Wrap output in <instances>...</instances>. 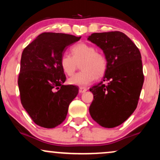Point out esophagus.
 Masks as SVG:
<instances>
[{"label":"esophagus","mask_w":160,"mask_h":160,"mask_svg":"<svg viewBox=\"0 0 160 160\" xmlns=\"http://www.w3.org/2000/svg\"><path fill=\"white\" fill-rule=\"evenodd\" d=\"M86 91H87V89H86V88H85V87H80L79 88V92H80V93H83V92H85Z\"/></svg>","instance_id":"esophagus-1"}]
</instances>
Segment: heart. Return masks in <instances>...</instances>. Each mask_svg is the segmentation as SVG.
Listing matches in <instances>:
<instances>
[{
  "label": "heart",
  "mask_w": 160,
  "mask_h": 160,
  "mask_svg": "<svg viewBox=\"0 0 160 160\" xmlns=\"http://www.w3.org/2000/svg\"><path fill=\"white\" fill-rule=\"evenodd\" d=\"M72 56L63 53L60 58L62 71L68 76L74 74L80 63L82 71L68 80V83L78 86H86L90 84L97 77H102L107 69L108 62L105 56L96 51L93 46L86 43H80L71 49Z\"/></svg>",
  "instance_id": "b5f03b06"
}]
</instances>
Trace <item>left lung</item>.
<instances>
[{
  "label": "left lung",
  "mask_w": 160,
  "mask_h": 160,
  "mask_svg": "<svg viewBox=\"0 0 160 160\" xmlns=\"http://www.w3.org/2000/svg\"><path fill=\"white\" fill-rule=\"evenodd\" d=\"M87 39L103 50L108 62L103 81L89 89L94 97L89 113L102 127H116L137 108L144 83L141 52L120 32L93 33Z\"/></svg>",
  "instance_id": "obj_1"
}]
</instances>
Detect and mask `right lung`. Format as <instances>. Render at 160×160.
Segmentation results:
<instances>
[{"instance_id": "obj_1", "label": "right lung", "mask_w": 160, "mask_h": 160, "mask_svg": "<svg viewBox=\"0 0 160 160\" xmlns=\"http://www.w3.org/2000/svg\"><path fill=\"white\" fill-rule=\"evenodd\" d=\"M80 38L62 33H42L22 53L18 78L21 103L41 127L52 128L61 124L70 103L78 94L77 86L63 85L66 77L60 58L67 47Z\"/></svg>"}]
</instances>
